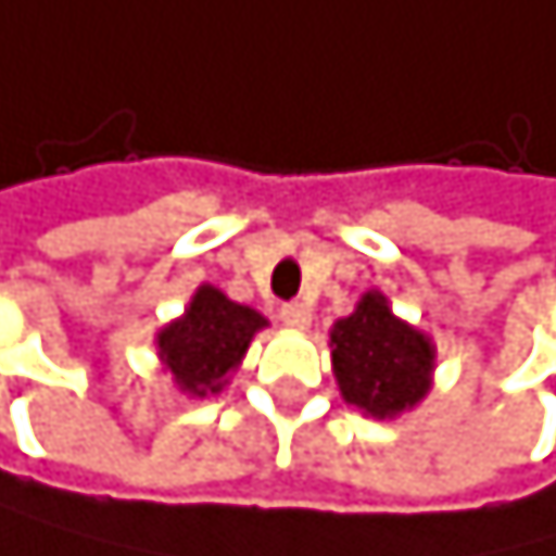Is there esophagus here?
I'll list each match as a JSON object with an SVG mask.
<instances>
[{
    "label": "esophagus",
    "instance_id": "obj_1",
    "mask_svg": "<svg viewBox=\"0 0 556 556\" xmlns=\"http://www.w3.org/2000/svg\"><path fill=\"white\" fill-rule=\"evenodd\" d=\"M278 316H281V324L292 327V330H306L309 320H313V313H309L306 302H285V306L278 309Z\"/></svg>",
    "mask_w": 556,
    "mask_h": 556
}]
</instances>
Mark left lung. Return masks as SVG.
Returning <instances> with one entry per match:
<instances>
[{"instance_id": "left-lung-1", "label": "left lung", "mask_w": 556, "mask_h": 556, "mask_svg": "<svg viewBox=\"0 0 556 556\" xmlns=\"http://www.w3.org/2000/svg\"><path fill=\"white\" fill-rule=\"evenodd\" d=\"M330 358L341 396L372 418H396L431 390L435 344L393 316L382 292H365L330 330Z\"/></svg>"}]
</instances>
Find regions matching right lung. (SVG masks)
Wrapping results in <instances>:
<instances>
[{
    "label": "right lung",
    "instance_id": "obj_1",
    "mask_svg": "<svg viewBox=\"0 0 556 556\" xmlns=\"http://www.w3.org/2000/svg\"><path fill=\"white\" fill-rule=\"evenodd\" d=\"M267 320L250 306L223 295L215 285H201L180 320L156 333L160 362L174 376L180 393L208 396L226 387L229 372L240 369L254 333Z\"/></svg>",
    "mask_w": 556,
    "mask_h": 556
}]
</instances>
